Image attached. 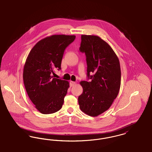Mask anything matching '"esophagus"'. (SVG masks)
Segmentation results:
<instances>
[{"instance_id": "34e87169", "label": "esophagus", "mask_w": 152, "mask_h": 152, "mask_svg": "<svg viewBox=\"0 0 152 152\" xmlns=\"http://www.w3.org/2000/svg\"><path fill=\"white\" fill-rule=\"evenodd\" d=\"M75 84H76V82H74V81H70V85L71 87L74 86Z\"/></svg>"}]
</instances>
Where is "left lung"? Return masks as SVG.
Segmentation results:
<instances>
[{
  "label": "left lung",
  "mask_w": 152,
  "mask_h": 152,
  "mask_svg": "<svg viewBox=\"0 0 152 152\" xmlns=\"http://www.w3.org/2000/svg\"><path fill=\"white\" fill-rule=\"evenodd\" d=\"M79 50L85 53L87 75L91 79L80 82L83 93L78 97L79 108L87 115L96 117L110 108L119 94L120 62L110 45L97 36L82 34Z\"/></svg>",
  "instance_id": "left-lung-1"
}]
</instances>
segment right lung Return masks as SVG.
I'll return each instance as SVG.
<instances>
[{"label": "right lung", "instance_id": "right-lung-1", "mask_svg": "<svg viewBox=\"0 0 152 152\" xmlns=\"http://www.w3.org/2000/svg\"><path fill=\"white\" fill-rule=\"evenodd\" d=\"M74 35L54 34L39 41L26 58L23 80L27 94L42 114L57 112L62 108L69 87L67 80L55 78L61 69L65 49L75 40Z\"/></svg>", "mask_w": 152, "mask_h": 152}]
</instances>
